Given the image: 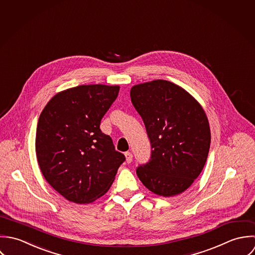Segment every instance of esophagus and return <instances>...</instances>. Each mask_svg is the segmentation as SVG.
Masks as SVG:
<instances>
[{
  "mask_svg": "<svg viewBox=\"0 0 255 255\" xmlns=\"http://www.w3.org/2000/svg\"><path fill=\"white\" fill-rule=\"evenodd\" d=\"M125 157H126V161L128 163H130L132 161V159H133V154H132L131 152H126L125 153Z\"/></svg>",
  "mask_w": 255,
  "mask_h": 255,
  "instance_id": "esophagus-1",
  "label": "esophagus"
}]
</instances>
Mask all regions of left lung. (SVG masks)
<instances>
[{
	"label": "left lung",
	"mask_w": 255,
	"mask_h": 255,
	"mask_svg": "<svg viewBox=\"0 0 255 255\" xmlns=\"http://www.w3.org/2000/svg\"><path fill=\"white\" fill-rule=\"evenodd\" d=\"M130 97L152 146L150 161L137 168L139 179L158 196L181 194L208 157L211 132L203 107L183 88L164 80L135 85Z\"/></svg>",
	"instance_id": "left-lung-1"
}]
</instances>
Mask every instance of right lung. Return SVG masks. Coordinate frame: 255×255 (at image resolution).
I'll return each mask as SVG.
<instances>
[{
    "label": "right lung",
    "mask_w": 255,
    "mask_h": 255,
    "mask_svg": "<svg viewBox=\"0 0 255 255\" xmlns=\"http://www.w3.org/2000/svg\"><path fill=\"white\" fill-rule=\"evenodd\" d=\"M119 86L83 85L56 94L37 123L35 153L52 187L70 202L89 204L110 188L123 153L100 128Z\"/></svg>",
    "instance_id": "obj_1"
}]
</instances>
